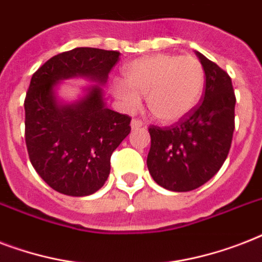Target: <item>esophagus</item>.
<instances>
[{"mask_svg":"<svg viewBox=\"0 0 262 262\" xmlns=\"http://www.w3.org/2000/svg\"><path fill=\"white\" fill-rule=\"evenodd\" d=\"M143 125H144L143 121H140V119H137V118L132 119L130 126H132V129H133V130H135V129H139V127H141Z\"/></svg>","mask_w":262,"mask_h":262,"instance_id":"esophagus-1","label":"esophagus"}]
</instances>
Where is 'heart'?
Wrapping results in <instances>:
<instances>
[{
	"instance_id": "heart-1",
	"label": "heart",
	"mask_w": 262,
	"mask_h": 262,
	"mask_svg": "<svg viewBox=\"0 0 262 262\" xmlns=\"http://www.w3.org/2000/svg\"><path fill=\"white\" fill-rule=\"evenodd\" d=\"M203 65L194 57L155 54L135 59L125 68V83L115 80L113 92L127 108L140 104V96L159 122H177L199 103L204 90Z\"/></svg>"
}]
</instances>
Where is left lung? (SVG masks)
Wrapping results in <instances>:
<instances>
[{"instance_id":"left-lung-1","label":"left lung","mask_w":262,"mask_h":262,"mask_svg":"<svg viewBox=\"0 0 262 262\" xmlns=\"http://www.w3.org/2000/svg\"><path fill=\"white\" fill-rule=\"evenodd\" d=\"M205 73V91L197 107L167 127L149 126V174L172 191L194 190L219 171L231 147L235 94L230 76L195 51Z\"/></svg>"}]
</instances>
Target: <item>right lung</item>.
I'll return each mask as SVG.
<instances>
[{
    "mask_svg": "<svg viewBox=\"0 0 262 262\" xmlns=\"http://www.w3.org/2000/svg\"><path fill=\"white\" fill-rule=\"evenodd\" d=\"M118 51L77 47L54 55L31 79L24 100L28 156L54 190L83 197L98 191L110 174L111 154L130 133V117L107 108L103 90ZM87 77L98 86L63 105L55 96L61 79Z\"/></svg>",
    "mask_w": 262,
    "mask_h": 262,
    "instance_id": "1",
    "label": "right lung"
}]
</instances>
